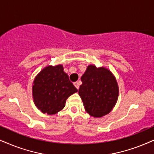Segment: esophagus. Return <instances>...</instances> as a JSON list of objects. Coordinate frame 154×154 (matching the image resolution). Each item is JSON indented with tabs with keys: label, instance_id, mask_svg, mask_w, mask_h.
Segmentation results:
<instances>
[{
	"label": "esophagus",
	"instance_id": "obj_1",
	"mask_svg": "<svg viewBox=\"0 0 154 154\" xmlns=\"http://www.w3.org/2000/svg\"><path fill=\"white\" fill-rule=\"evenodd\" d=\"M74 85H75V87H76V88H77V89H79V83L78 82H76L74 83Z\"/></svg>",
	"mask_w": 154,
	"mask_h": 154
}]
</instances>
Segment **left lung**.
<instances>
[{
    "label": "left lung",
    "instance_id": "obj_1",
    "mask_svg": "<svg viewBox=\"0 0 154 154\" xmlns=\"http://www.w3.org/2000/svg\"><path fill=\"white\" fill-rule=\"evenodd\" d=\"M79 94L89 115L100 118L106 115L118 100L119 87L114 75L105 67L90 65L82 76Z\"/></svg>",
    "mask_w": 154,
    "mask_h": 154
}]
</instances>
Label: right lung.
<instances>
[{"mask_svg":"<svg viewBox=\"0 0 154 154\" xmlns=\"http://www.w3.org/2000/svg\"><path fill=\"white\" fill-rule=\"evenodd\" d=\"M63 69L62 65L48 66L34 79V103L44 114H57L65 107L68 97L77 91Z\"/></svg>","mask_w":154,"mask_h":154,"instance_id":"add662e5","label":"right lung"}]
</instances>
